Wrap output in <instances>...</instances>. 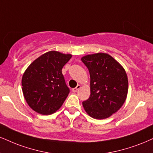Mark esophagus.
Wrapping results in <instances>:
<instances>
[{"instance_id": "obj_1", "label": "esophagus", "mask_w": 153, "mask_h": 153, "mask_svg": "<svg viewBox=\"0 0 153 153\" xmlns=\"http://www.w3.org/2000/svg\"><path fill=\"white\" fill-rule=\"evenodd\" d=\"M80 88H81V86L80 85H77L76 87L72 88V92H76Z\"/></svg>"}]
</instances>
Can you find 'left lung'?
Wrapping results in <instances>:
<instances>
[{
  "instance_id": "1",
  "label": "left lung",
  "mask_w": 153,
  "mask_h": 153,
  "mask_svg": "<svg viewBox=\"0 0 153 153\" xmlns=\"http://www.w3.org/2000/svg\"><path fill=\"white\" fill-rule=\"evenodd\" d=\"M82 61L87 67L91 79V94L83 101V107L91 118H108L121 108L127 97L128 80L125 69L103 52L84 56Z\"/></svg>"
}]
</instances>
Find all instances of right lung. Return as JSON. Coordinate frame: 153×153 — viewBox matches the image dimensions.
<instances>
[{
  "instance_id": "add662e5",
  "label": "right lung",
  "mask_w": 153,
  "mask_h": 153,
  "mask_svg": "<svg viewBox=\"0 0 153 153\" xmlns=\"http://www.w3.org/2000/svg\"><path fill=\"white\" fill-rule=\"evenodd\" d=\"M71 56L70 54L50 51L37 58L25 71L22 93L28 105L35 112L50 115L63 104L69 88L62 69Z\"/></svg>"
}]
</instances>
